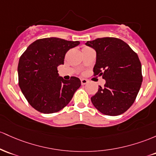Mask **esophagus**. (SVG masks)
Masks as SVG:
<instances>
[{
  "instance_id": "34e87169",
  "label": "esophagus",
  "mask_w": 156,
  "mask_h": 156,
  "mask_svg": "<svg viewBox=\"0 0 156 156\" xmlns=\"http://www.w3.org/2000/svg\"><path fill=\"white\" fill-rule=\"evenodd\" d=\"M87 80H85V79H83V80H81V84H82V85H85V84L86 83H87Z\"/></svg>"
}]
</instances>
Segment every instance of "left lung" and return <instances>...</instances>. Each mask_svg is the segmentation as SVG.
I'll return each instance as SVG.
<instances>
[{
    "label": "left lung",
    "mask_w": 156,
    "mask_h": 156,
    "mask_svg": "<svg viewBox=\"0 0 156 156\" xmlns=\"http://www.w3.org/2000/svg\"><path fill=\"white\" fill-rule=\"evenodd\" d=\"M97 51L94 76H102L104 87L99 85L91 97L94 107L108 116L127 111L137 97L143 76L137 54L123 40L102 37L85 43Z\"/></svg>",
    "instance_id": "obj_1"
}]
</instances>
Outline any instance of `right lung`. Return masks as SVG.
Returning <instances> with one entry per match:
<instances>
[{"label":"right lung","mask_w":156,"mask_h":156,"mask_svg":"<svg viewBox=\"0 0 156 156\" xmlns=\"http://www.w3.org/2000/svg\"><path fill=\"white\" fill-rule=\"evenodd\" d=\"M80 44L57 37L37 40L20 56L18 85L24 97L37 111L53 113L65 108L81 85L80 79L65 80L57 66L64 64L67 51Z\"/></svg>","instance_id":"add662e5"}]
</instances>
